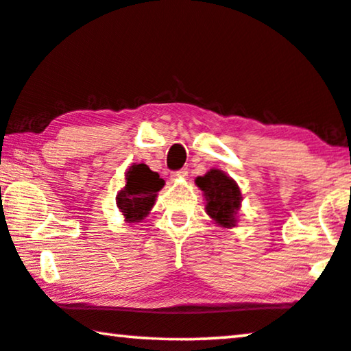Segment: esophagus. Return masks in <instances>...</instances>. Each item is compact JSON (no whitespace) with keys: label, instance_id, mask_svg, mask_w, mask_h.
Listing matches in <instances>:
<instances>
[{"label":"esophagus","instance_id":"esophagus-1","mask_svg":"<svg viewBox=\"0 0 351 351\" xmlns=\"http://www.w3.org/2000/svg\"><path fill=\"white\" fill-rule=\"evenodd\" d=\"M188 176V171L186 169H180V171H174L171 174V179L172 180H182V179H185V177Z\"/></svg>","mask_w":351,"mask_h":351}]
</instances>
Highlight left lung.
Wrapping results in <instances>:
<instances>
[{
    "label": "left lung",
    "mask_w": 351,
    "mask_h": 351,
    "mask_svg": "<svg viewBox=\"0 0 351 351\" xmlns=\"http://www.w3.org/2000/svg\"><path fill=\"white\" fill-rule=\"evenodd\" d=\"M196 183L206 197V212L215 224L224 229L235 228L241 208V191L230 176L221 169H210L204 176L196 177Z\"/></svg>",
    "instance_id": "1"
}]
</instances>
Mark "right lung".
I'll return each mask as SVG.
<instances>
[{"label": "right lung", "instance_id": "right-lung-1", "mask_svg": "<svg viewBox=\"0 0 351 351\" xmlns=\"http://www.w3.org/2000/svg\"><path fill=\"white\" fill-rule=\"evenodd\" d=\"M165 186L158 172L147 165L133 163L125 172V185L117 193L116 204L125 223H141L155 206L157 194Z\"/></svg>", "mask_w": 351, "mask_h": 351}]
</instances>
